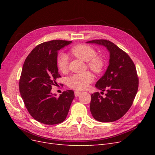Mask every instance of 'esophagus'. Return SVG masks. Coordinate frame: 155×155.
<instances>
[{"label": "esophagus", "mask_w": 155, "mask_h": 155, "mask_svg": "<svg viewBox=\"0 0 155 155\" xmlns=\"http://www.w3.org/2000/svg\"><path fill=\"white\" fill-rule=\"evenodd\" d=\"M82 94V92H80V91H75L74 92V94H75V96H79L80 94Z\"/></svg>", "instance_id": "1"}]
</instances>
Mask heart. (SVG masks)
Wrapping results in <instances>:
<instances>
[{
    "mask_svg": "<svg viewBox=\"0 0 155 155\" xmlns=\"http://www.w3.org/2000/svg\"><path fill=\"white\" fill-rule=\"evenodd\" d=\"M71 53L76 58L84 61H87L88 67L95 73L99 74L105 67V61L101 55H97L96 50L88 45H78L70 49ZM58 69L62 72H66L68 67V58L63 52H60L57 58ZM94 76L91 72L74 74L67 79L68 86L75 90L82 91L87 88L92 82Z\"/></svg>",
    "mask_w": 155,
    "mask_h": 155,
    "instance_id": "obj_1",
    "label": "heart"
}]
</instances>
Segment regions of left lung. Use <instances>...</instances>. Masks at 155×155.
<instances>
[{
    "mask_svg": "<svg viewBox=\"0 0 155 155\" xmlns=\"http://www.w3.org/2000/svg\"><path fill=\"white\" fill-rule=\"evenodd\" d=\"M104 45L110 52L107 71L96 87L107 91L103 97L99 92L91 94L90 110L94 118L101 122H112L124 116L132 105L138 88V76L129 55L110 41L96 39L87 42Z\"/></svg>",
    "mask_w": 155,
    "mask_h": 155,
    "instance_id": "left-lung-1",
    "label": "left lung"
}]
</instances>
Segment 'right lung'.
<instances>
[{
	"label": "right lung",
	"instance_id": "obj_1",
	"mask_svg": "<svg viewBox=\"0 0 155 155\" xmlns=\"http://www.w3.org/2000/svg\"><path fill=\"white\" fill-rule=\"evenodd\" d=\"M72 41L53 40L37 45L27 56L19 79V91L30 114L39 122L55 125L66 119L74 98L73 91L57 97L51 86L61 78L58 72V51Z\"/></svg>",
	"mask_w": 155,
	"mask_h": 155
}]
</instances>
